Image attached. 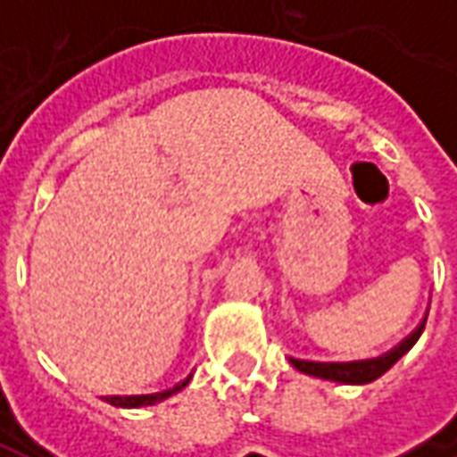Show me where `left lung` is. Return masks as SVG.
I'll list each match as a JSON object with an SVG mask.
<instances>
[{"label":"left lung","instance_id":"8db88e82","mask_svg":"<svg viewBox=\"0 0 457 457\" xmlns=\"http://www.w3.org/2000/svg\"><path fill=\"white\" fill-rule=\"evenodd\" d=\"M431 303V301H428ZM423 326H426V318L423 323L411 336L402 340L394 350H389L382 357H372V360H357V362H308V360H294L291 357V364L296 367L298 372L311 374V377H320V379H330V382L340 384H367L379 379L386 370H392L394 364L402 360L403 354L409 353L413 347V343L421 337Z\"/></svg>","mask_w":457,"mask_h":457}]
</instances>
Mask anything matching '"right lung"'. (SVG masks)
I'll list each match as a JSON object with an SVG mask.
<instances>
[{"label": "right lung", "mask_w": 457, "mask_h": 457, "mask_svg": "<svg viewBox=\"0 0 457 457\" xmlns=\"http://www.w3.org/2000/svg\"><path fill=\"white\" fill-rule=\"evenodd\" d=\"M186 384H188V379H183V382L176 384L173 389H166V392L159 394H141V396H104V402L112 403V406H120V409H139V406H151V403H159L163 402V399H169L170 394L180 392Z\"/></svg>", "instance_id": "obj_1"}]
</instances>
